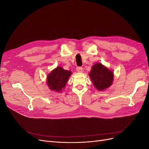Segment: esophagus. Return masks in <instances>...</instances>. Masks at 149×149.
Returning <instances> with one entry per match:
<instances>
[{
    "instance_id": "1",
    "label": "esophagus",
    "mask_w": 149,
    "mask_h": 149,
    "mask_svg": "<svg viewBox=\"0 0 149 149\" xmlns=\"http://www.w3.org/2000/svg\"><path fill=\"white\" fill-rule=\"evenodd\" d=\"M83 68L81 67V66H78L76 68V70H77V71L78 72V73H81V72H83Z\"/></svg>"
}]
</instances>
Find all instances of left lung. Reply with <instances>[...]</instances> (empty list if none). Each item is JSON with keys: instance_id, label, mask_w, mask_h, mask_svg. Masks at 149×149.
<instances>
[{"instance_id": "left-lung-1", "label": "left lung", "mask_w": 149, "mask_h": 149, "mask_svg": "<svg viewBox=\"0 0 149 149\" xmlns=\"http://www.w3.org/2000/svg\"><path fill=\"white\" fill-rule=\"evenodd\" d=\"M89 76L93 84L99 91H102L110 87L114 79V73L100 63L94 65Z\"/></svg>"}]
</instances>
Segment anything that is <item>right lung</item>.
I'll list each match as a JSON object with an SVG mask.
<instances>
[{"label":"right lung","mask_w":149,"mask_h":149,"mask_svg":"<svg viewBox=\"0 0 149 149\" xmlns=\"http://www.w3.org/2000/svg\"><path fill=\"white\" fill-rule=\"evenodd\" d=\"M71 75V71L58 66L47 76V84L49 88L56 92H61Z\"/></svg>","instance_id":"right-lung-1"}]
</instances>
